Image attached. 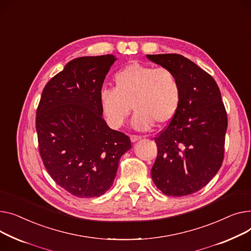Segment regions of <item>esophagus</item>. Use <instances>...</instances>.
Masks as SVG:
<instances>
[{"mask_svg": "<svg viewBox=\"0 0 251 251\" xmlns=\"http://www.w3.org/2000/svg\"><path fill=\"white\" fill-rule=\"evenodd\" d=\"M141 139H142L141 136H137V135H131V136H130V141H131L132 143H136L137 141H139V140H141Z\"/></svg>", "mask_w": 251, "mask_h": 251, "instance_id": "1", "label": "esophagus"}]
</instances>
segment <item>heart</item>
<instances>
[{"instance_id":"obj_1","label":"heart","mask_w":251,"mask_h":251,"mask_svg":"<svg viewBox=\"0 0 251 251\" xmlns=\"http://www.w3.org/2000/svg\"><path fill=\"white\" fill-rule=\"evenodd\" d=\"M99 101L111 127L125 124L132 105V126L144 130L173 119L180 104V86L168 68L132 63L114 74L113 88L102 89Z\"/></svg>"}]
</instances>
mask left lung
I'll use <instances>...</instances> for the list:
<instances>
[{
    "label": "left lung",
    "mask_w": 251,
    "mask_h": 251,
    "mask_svg": "<svg viewBox=\"0 0 251 251\" xmlns=\"http://www.w3.org/2000/svg\"><path fill=\"white\" fill-rule=\"evenodd\" d=\"M170 69L180 86V104L169 125L154 138L158 154L151 170L156 186L168 197L195 194L222 166L227 113L214 78L177 53L147 54Z\"/></svg>",
    "instance_id": "obj_1"
}]
</instances>
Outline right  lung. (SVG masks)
Masks as SVG:
<instances>
[{
	"label": "right lung",
	"mask_w": 251,
	"mask_h": 251,
	"mask_svg": "<svg viewBox=\"0 0 251 251\" xmlns=\"http://www.w3.org/2000/svg\"><path fill=\"white\" fill-rule=\"evenodd\" d=\"M112 54L69 62L44 87L36 110L38 149L51 178L78 198L100 197L115 178L129 138L102 117L99 95Z\"/></svg>",
	"instance_id": "add662e5"
}]
</instances>
